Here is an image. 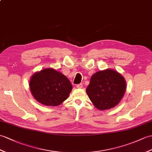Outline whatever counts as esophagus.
<instances>
[{
    "mask_svg": "<svg viewBox=\"0 0 152 152\" xmlns=\"http://www.w3.org/2000/svg\"><path fill=\"white\" fill-rule=\"evenodd\" d=\"M76 87L77 88H78V89H82V88L83 87V84L82 83H80V84H77Z\"/></svg>",
    "mask_w": 152,
    "mask_h": 152,
    "instance_id": "esophagus-1",
    "label": "esophagus"
}]
</instances>
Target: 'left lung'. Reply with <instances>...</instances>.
<instances>
[{
  "label": "left lung",
  "instance_id": "left-lung-1",
  "mask_svg": "<svg viewBox=\"0 0 152 152\" xmlns=\"http://www.w3.org/2000/svg\"><path fill=\"white\" fill-rule=\"evenodd\" d=\"M126 86L124 77L113 70L107 69L92 76L86 92L95 107L105 110L119 103L125 93Z\"/></svg>",
  "mask_w": 152,
  "mask_h": 152
}]
</instances>
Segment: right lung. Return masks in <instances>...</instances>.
I'll return each mask as SVG.
<instances>
[{"label": "right lung", "instance_id": "obj_1", "mask_svg": "<svg viewBox=\"0 0 152 152\" xmlns=\"http://www.w3.org/2000/svg\"><path fill=\"white\" fill-rule=\"evenodd\" d=\"M30 89L35 99L41 104L57 106L68 98L72 86L64 75L47 69L31 76Z\"/></svg>", "mask_w": 152, "mask_h": 152}]
</instances>
